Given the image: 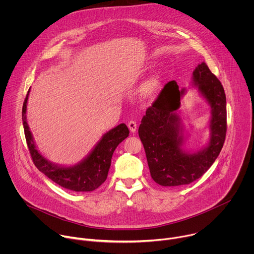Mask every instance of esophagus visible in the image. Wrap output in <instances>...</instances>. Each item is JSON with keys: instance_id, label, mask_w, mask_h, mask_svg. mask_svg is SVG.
<instances>
[{"instance_id": "34e87169", "label": "esophagus", "mask_w": 254, "mask_h": 254, "mask_svg": "<svg viewBox=\"0 0 254 254\" xmlns=\"http://www.w3.org/2000/svg\"><path fill=\"white\" fill-rule=\"evenodd\" d=\"M127 127H128V128H129V130H130L131 132H135V131H136L137 125H136V123H135L134 121H129L128 124H127Z\"/></svg>"}]
</instances>
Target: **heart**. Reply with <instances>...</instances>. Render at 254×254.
<instances>
[{"mask_svg":"<svg viewBox=\"0 0 254 254\" xmlns=\"http://www.w3.org/2000/svg\"><path fill=\"white\" fill-rule=\"evenodd\" d=\"M161 85V79L159 76H153L144 82L139 88V95L143 99H149L153 97L159 90Z\"/></svg>","mask_w":254,"mask_h":254,"instance_id":"b5f03b06","label":"heart"}]
</instances>
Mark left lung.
<instances>
[{"label": "left lung", "instance_id": "obj_1", "mask_svg": "<svg viewBox=\"0 0 254 254\" xmlns=\"http://www.w3.org/2000/svg\"><path fill=\"white\" fill-rule=\"evenodd\" d=\"M192 84L211 107L210 138L195 153L184 150V127L177 111L186 89L175 80L168 82L143 116L138 135L143 144L150 173L156 183L165 187L190 184L213 165L226 135V96L224 88L205 62L193 71Z\"/></svg>", "mask_w": 254, "mask_h": 254}]
</instances>
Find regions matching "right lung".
Instances as JSON below:
<instances>
[{
    "label": "right lung",
    "mask_w": 254,
    "mask_h": 254,
    "mask_svg": "<svg viewBox=\"0 0 254 254\" xmlns=\"http://www.w3.org/2000/svg\"><path fill=\"white\" fill-rule=\"evenodd\" d=\"M29 92L30 89L23 103L22 120L27 146L35 166L53 182L65 189L75 192H91L97 189L107 178L115 150L128 136L127 127L121 124L104 133L89 155L78 164L70 167L58 166L45 159L36 148L26 121Z\"/></svg>",
    "instance_id": "1"
}]
</instances>
